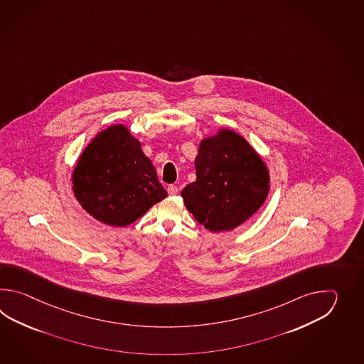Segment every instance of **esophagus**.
<instances>
[{
    "label": "esophagus",
    "mask_w": 364,
    "mask_h": 364,
    "mask_svg": "<svg viewBox=\"0 0 364 364\" xmlns=\"http://www.w3.org/2000/svg\"><path fill=\"white\" fill-rule=\"evenodd\" d=\"M179 188L176 185L168 186V193L169 195H177L178 193Z\"/></svg>",
    "instance_id": "34e87169"
}]
</instances>
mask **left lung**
<instances>
[{
    "label": "left lung",
    "mask_w": 364,
    "mask_h": 364,
    "mask_svg": "<svg viewBox=\"0 0 364 364\" xmlns=\"http://www.w3.org/2000/svg\"><path fill=\"white\" fill-rule=\"evenodd\" d=\"M196 181L182 190L186 208L209 232H228L263 205L268 169L240 135L221 130L204 139L195 159Z\"/></svg>",
    "instance_id": "obj_1"
}]
</instances>
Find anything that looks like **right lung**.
Listing matches in <instances>:
<instances>
[{
    "label": "right lung",
    "mask_w": 364,
    "mask_h": 364,
    "mask_svg": "<svg viewBox=\"0 0 364 364\" xmlns=\"http://www.w3.org/2000/svg\"><path fill=\"white\" fill-rule=\"evenodd\" d=\"M73 185L80 205L110 226L132 224L168 196L139 140L122 124L110 126L88 144Z\"/></svg>",
    "instance_id": "right-lung-1"
}]
</instances>
